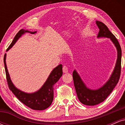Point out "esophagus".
<instances>
[{"mask_svg":"<svg viewBox=\"0 0 125 125\" xmlns=\"http://www.w3.org/2000/svg\"><path fill=\"white\" fill-rule=\"evenodd\" d=\"M63 73L68 72V68H67L66 66H63Z\"/></svg>","mask_w":125,"mask_h":125,"instance_id":"esophagus-1","label":"esophagus"}]
</instances>
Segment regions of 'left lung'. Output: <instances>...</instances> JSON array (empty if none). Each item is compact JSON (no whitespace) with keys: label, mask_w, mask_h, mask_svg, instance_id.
Segmentation results:
<instances>
[{"label":"left lung","mask_w":125,"mask_h":125,"mask_svg":"<svg viewBox=\"0 0 125 125\" xmlns=\"http://www.w3.org/2000/svg\"><path fill=\"white\" fill-rule=\"evenodd\" d=\"M96 23L99 29L97 38L104 37L110 39L116 47L117 59L115 69L109 80L102 87L97 90H91L86 87L76 71H73V79L77 97L82 104L88 106L96 105L104 102L107 98L118 83L121 72L122 50L119 43L104 23L99 21H96Z\"/></svg>","instance_id":"obj_1"}]
</instances>
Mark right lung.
I'll list each match as a JSON object with an SVG mask.
<instances>
[{"label": "right lung", "mask_w": 125, "mask_h": 125, "mask_svg": "<svg viewBox=\"0 0 125 125\" xmlns=\"http://www.w3.org/2000/svg\"><path fill=\"white\" fill-rule=\"evenodd\" d=\"M26 32H30L31 34H34L36 31H29L24 29L20 30L16 35L9 48L7 49V51L14 45L16 42L18 41L21 35ZM3 61L5 64L6 76L9 89L21 103L31 108V109L38 110L46 109L51 106L53 99V85L59 81L63 74L62 64H59L53 70L43 86L38 92L33 94H27L18 89L12 83L6 64V54L4 56Z\"/></svg>", "instance_id": "right-lung-1"}]
</instances>
